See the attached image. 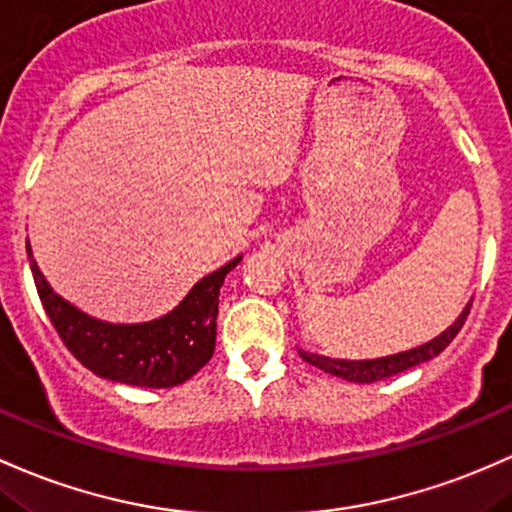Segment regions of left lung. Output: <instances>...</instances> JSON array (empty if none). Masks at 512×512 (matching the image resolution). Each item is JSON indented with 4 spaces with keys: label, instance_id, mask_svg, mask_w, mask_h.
<instances>
[{
    "label": "left lung",
    "instance_id": "obj_1",
    "mask_svg": "<svg viewBox=\"0 0 512 512\" xmlns=\"http://www.w3.org/2000/svg\"><path fill=\"white\" fill-rule=\"evenodd\" d=\"M469 311H471V303L464 308L462 316L454 320L445 333L437 335L435 340L425 342V345H420V347H413V350H408V352H398V355H391V357L362 359V362H352V359H330V357L311 355V352H301V357L306 359L308 364H313V367L323 369V372H328L333 376H340V379L357 381V384H374V381H381V379H386V376H393V374H401V372H406V369L415 367V364L428 362V359L440 355L449 342L457 338V333L466 323Z\"/></svg>",
    "mask_w": 512,
    "mask_h": 512
}]
</instances>
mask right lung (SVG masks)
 <instances>
[{
	"instance_id": "obj_1",
	"label": "right lung",
	"mask_w": 512,
	"mask_h": 512,
	"mask_svg": "<svg viewBox=\"0 0 512 512\" xmlns=\"http://www.w3.org/2000/svg\"><path fill=\"white\" fill-rule=\"evenodd\" d=\"M28 262L50 323L89 372L119 384L170 389L192 379L211 359L216 347L218 291L240 257L196 282L167 316L136 325H114L87 316L50 289L31 257V247Z\"/></svg>"
}]
</instances>
